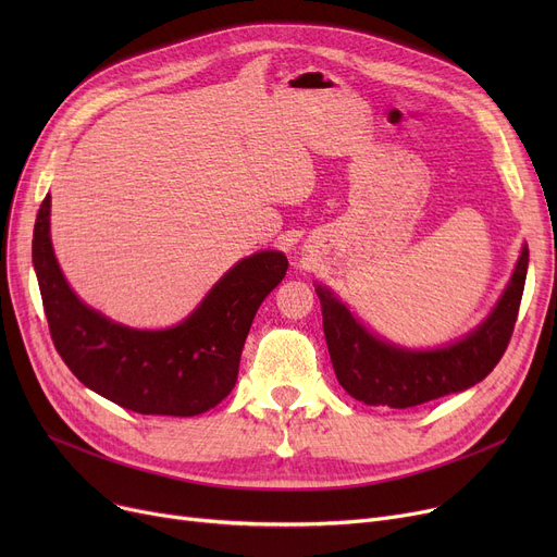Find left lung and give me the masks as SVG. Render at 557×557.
Returning a JSON list of instances; mask_svg holds the SVG:
<instances>
[{"mask_svg":"<svg viewBox=\"0 0 557 557\" xmlns=\"http://www.w3.org/2000/svg\"><path fill=\"white\" fill-rule=\"evenodd\" d=\"M529 269L521 248L517 269L492 313L465 338L437 349H404L370 334L330 288L315 286L323 330L338 384L370 406L408 408L460 393L494 370L510 343Z\"/></svg>","mask_w":557,"mask_h":557,"instance_id":"left-lung-1","label":"left lung"}]
</instances>
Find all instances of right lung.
Here are the masks:
<instances>
[{
  "instance_id": "add662e5",
  "label": "right lung",
  "mask_w": 557,
  "mask_h": 557,
  "mask_svg": "<svg viewBox=\"0 0 557 557\" xmlns=\"http://www.w3.org/2000/svg\"><path fill=\"white\" fill-rule=\"evenodd\" d=\"M49 210L47 194L34 227V269L51 341L78 382L141 416L191 418L225 399L252 318L286 275V257L255 252L234 263L181 325L131 330L76 298L51 248Z\"/></svg>"
}]
</instances>
